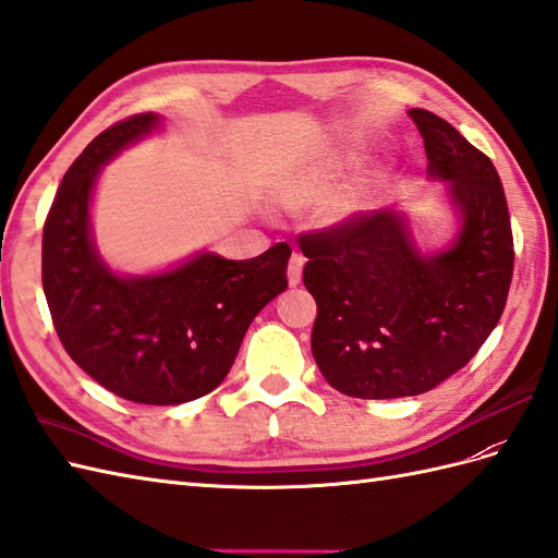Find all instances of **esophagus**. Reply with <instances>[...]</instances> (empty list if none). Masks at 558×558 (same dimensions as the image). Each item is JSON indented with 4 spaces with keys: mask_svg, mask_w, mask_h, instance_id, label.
<instances>
[{
    "mask_svg": "<svg viewBox=\"0 0 558 558\" xmlns=\"http://www.w3.org/2000/svg\"><path fill=\"white\" fill-rule=\"evenodd\" d=\"M302 270H304V256L299 252H292L290 266H288V280H290L292 288H296V284L302 282Z\"/></svg>",
    "mask_w": 558,
    "mask_h": 558,
    "instance_id": "esophagus-1",
    "label": "esophagus"
}]
</instances>
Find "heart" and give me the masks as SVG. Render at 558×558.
Segmentation results:
<instances>
[{
  "label": "heart",
  "mask_w": 558,
  "mask_h": 558,
  "mask_svg": "<svg viewBox=\"0 0 558 558\" xmlns=\"http://www.w3.org/2000/svg\"><path fill=\"white\" fill-rule=\"evenodd\" d=\"M306 197H311V191L302 183H288L280 189V199L284 205H296V203H304Z\"/></svg>",
  "instance_id": "1"
}]
</instances>
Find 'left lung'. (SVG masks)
Masks as SVG:
<instances>
[{
	"label": "left lung",
	"mask_w": 558,
	"mask_h": 558,
	"mask_svg": "<svg viewBox=\"0 0 558 558\" xmlns=\"http://www.w3.org/2000/svg\"><path fill=\"white\" fill-rule=\"evenodd\" d=\"M428 174L448 181L462 228L424 256L403 214L359 211L299 235L304 284L318 304L311 351L323 377L353 398H403L462 369L502 316L513 238L490 157L434 112L412 108Z\"/></svg>",
	"instance_id": "8db88e82"
}]
</instances>
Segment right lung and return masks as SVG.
Here are the masks:
<instances>
[{
  "mask_svg": "<svg viewBox=\"0 0 558 558\" xmlns=\"http://www.w3.org/2000/svg\"><path fill=\"white\" fill-rule=\"evenodd\" d=\"M160 126L141 112L98 134L70 165L41 238V284L63 349L126 401L179 405L226 379L250 323L288 290L290 245L247 262L203 252L160 276L120 278L101 262L89 199L101 165Z\"/></svg>",
  "mask_w": 558,
  "mask_h": 558,
  "instance_id": "right-lung-1",
  "label": "right lung"
}]
</instances>
